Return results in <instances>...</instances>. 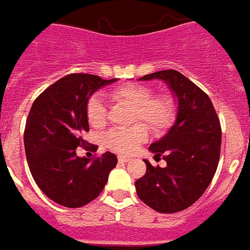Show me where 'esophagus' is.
Masks as SVG:
<instances>
[{
	"label": "esophagus",
	"mask_w": 250,
	"mask_h": 250,
	"mask_svg": "<svg viewBox=\"0 0 250 250\" xmlns=\"http://www.w3.org/2000/svg\"><path fill=\"white\" fill-rule=\"evenodd\" d=\"M118 161H120V163H130V158L124 157V156H118Z\"/></svg>",
	"instance_id": "34e87169"
}]
</instances>
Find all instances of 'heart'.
<instances>
[{"instance_id": "1", "label": "heart", "mask_w": 250, "mask_h": 250, "mask_svg": "<svg viewBox=\"0 0 250 250\" xmlns=\"http://www.w3.org/2000/svg\"><path fill=\"white\" fill-rule=\"evenodd\" d=\"M110 97L127 106H132V123H144L156 134H163L172 126L177 117V103L170 93H156L143 83H124L114 87ZM86 120L96 129L105 126L106 106L100 96H92L86 103ZM149 136L143 124L129 129H113L103 137L104 146L118 154H132Z\"/></svg>"}]
</instances>
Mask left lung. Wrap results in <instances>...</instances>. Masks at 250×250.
<instances>
[{
	"label": "left lung",
	"instance_id": "8db88e82",
	"mask_svg": "<svg viewBox=\"0 0 250 250\" xmlns=\"http://www.w3.org/2000/svg\"><path fill=\"white\" fill-rule=\"evenodd\" d=\"M163 80L178 98L176 124L150 145L154 157L167 167L146 164V173L136 181L137 196L160 213L187 209L207 190L217 169L221 125L210 98L177 70H160L140 80Z\"/></svg>",
	"mask_w": 250,
	"mask_h": 250
}]
</instances>
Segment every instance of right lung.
Returning a JSON list of instances; mask_svg holds the SVG:
<instances>
[{
    "instance_id": "add662e5",
    "label": "right lung",
    "mask_w": 250,
    "mask_h": 250,
    "mask_svg": "<svg viewBox=\"0 0 250 250\" xmlns=\"http://www.w3.org/2000/svg\"><path fill=\"white\" fill-rule=\"evenodd\" d=\"M114 81L72 73L45 89L30 107L23 132L29 169L40 189L62 207L81 208L97 198L117 165L110 152L93 158L76 154L77 147L87 144V100Z\"/></svg>"
}]
</instances>
